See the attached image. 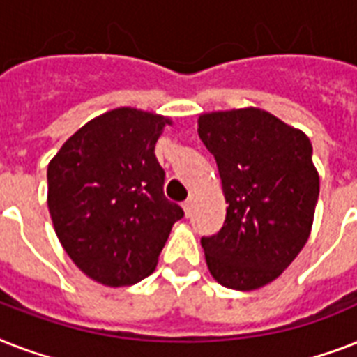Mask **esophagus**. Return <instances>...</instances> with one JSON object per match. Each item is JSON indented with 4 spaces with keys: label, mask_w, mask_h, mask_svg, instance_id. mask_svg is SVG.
<instances>
[{
    "label": "esophagus",
    "mask_w": 357,
    "mask_h": 357,
    "mask_svg": "<svg viewBox=\"0 0 357 357\" xmlns=\"http://www.w3.org/2000/svg\"><path fill=\"white\" fill-rule=\"evenodd\" d=\"M192 206H195V198H189V200L183 204V211H185V217L187 218L192 215Z\"/></svg>",
    "instance_id": "1"
}]
</instances>
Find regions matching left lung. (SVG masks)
I'll use <instances>...</instances> for the list:
<instances>
[{
	"label": "left lung",
	"mask_w": 357,
	"mask_h": 357,
	"mask_svg": "<svg viewBox=\"0 0 357 357\" xmlns=\"http://www.w3.org/2000/svg\"><path fill=\"white\" fill-rule=\"evenodd\" d=\"M198 135L228 204L222 229L202 238L207 268L224 287H263L310 238L319 198L310 139L259 107L202 113Z\"/></svg>",
	"instance_id": "left-lung-1"
}]
</instances>
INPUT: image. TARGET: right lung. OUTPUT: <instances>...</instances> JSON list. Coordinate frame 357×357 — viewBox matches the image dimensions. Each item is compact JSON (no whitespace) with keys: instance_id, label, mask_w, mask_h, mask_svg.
I'll return each mask as SVG.
<instances>
[{"instance_id":"1","label":"right lung","mask_w":357,"mask_h":357,"mask_svg":"<svg viewBox=\"0 0 357 357\" xmlns=\"http://www.w3.org/2000/svg\"><path fill=\"white\" fill-rule=\"evenodd\" d=\"M172 119L111 109L75 131L47 165V209L64 252L107 287L155 271L181 207L162 195L155 142Z\"/></svg>"}]
</instances>
